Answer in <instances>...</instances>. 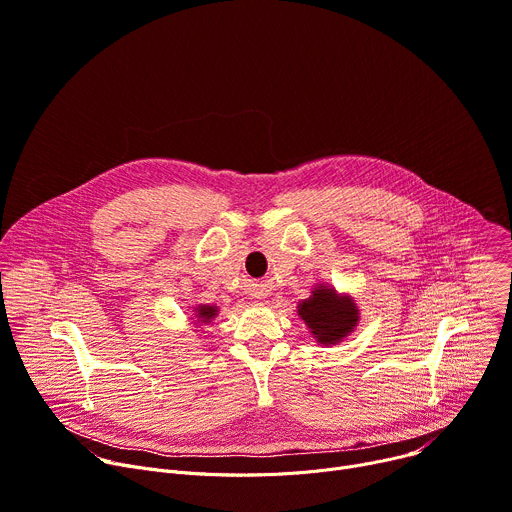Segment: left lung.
Listing matches in <instances>:
<instances>
[{"instance_id":"8db88e82","label":"left lung","mask_w":512,"mask_h":512,"mask_svg":"<svg viewBox=\"0 0 512 512\" xmlns=\"http://www.w3.org/2000/svg\"><path fill=\"white\" fill-rule=\"evenodd\" d=\"M298 316L312 339L324 347L339 345L359 324V308L349 294H339L331 284H318L298 302Z\"/></svg>"}]
</instances>
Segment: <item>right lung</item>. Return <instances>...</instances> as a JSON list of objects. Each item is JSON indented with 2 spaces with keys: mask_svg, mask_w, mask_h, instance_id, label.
Returning a JSON list of instances; mask_svg holds the SVG:
<instances>
[{
  "mask_svg": "<svg viewBox=\"0 0 512 512\" xmlns=\"http://www.w3.org/2000/svg\"><path fill=\"white\" fill-rule=\"evenodd\" d=\"M192 312H194V318H196L194 324L202 329V324H210L218 316V306H214V304H196V306H192Z\"/></svg>",
  "mask_w": 512,
  "mask_h": 512,
  "instance_id": "right-lung-1",
  "label": "right lung"
}]
</instances>
